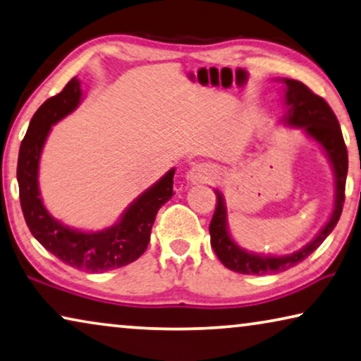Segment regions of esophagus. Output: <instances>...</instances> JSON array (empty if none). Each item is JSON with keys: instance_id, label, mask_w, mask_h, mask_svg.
<instances>
[{"instance_id": "34e87169", "label": "esophagus", "mask_w": 361, "mask_h": 361, "mask_svg": "<svg viewBox=\"0 0 361 361\" xmlns=\"http://www.w3.org/2000/svg\"><path fill=\"white\" fill-rule=\"evenodd\" d=\"M212 176H214V171L211 166L206 164H197L191 166V170L188 171L186 178L190 180L192 185H199V183H209L212 180Z\"/></svg>"}]
</instances>
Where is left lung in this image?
Wrapping results in <instances>:
<instances>
[{
  "label": "left lung",
  "instance_id": "obj_1",
  "mask_svg": "<svg viewBox=\"0 0 361 361\" xmlns=\"http://www.w3.org/2000/svg\"><path fill=\"white\" fill-rule=\"evenodd\" d=\"M282 82L285 84V105H287V113H285L283 121L290 126L303 128L310 137L319 142L331 160L332 169H334V211H332L329 222L324 225V228L305 248L287 256H259L241 250L232 240L227 228V209H225L224 197L215 190L217 206H215V212L212 215L211 225H209L211 246L220 262L225 267H228L230 271L238 274H257V276H262V274L282 272L297 266L298 262L306 259L311 252L318 248L322 241L327 238V235L334 230L338 219H341L343 201H345L348 155L337 116L334 115L329 104L322 97L316 95L313 90L306 87L303 82L295 79H283Z\"/></svg>",
  "mask_w": 361,
  "mask_h": 361
}]
</instances>
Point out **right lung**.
<instances>
[{
    "instance_id": "obj_1",
    "label": "right lung",
    "mask_w": 361,
    "mask_h": 361,
    "mask_svg": "<svg viewBox=\"0 0 361 361\" xmlns=\"http://www.w3.org/2000/svg\"><path fill=\"white\" fill-rule=\"evenodd\" d=\"M80 80L73 78L60 94L42 104L20 142L18 183L20 207L35 240L64 264L85 272H105L136 261L150 241L155 215L173 196L175 169L165 173L129 206L121 220L100 232L64 227L43 206L39 191V162L51 125L69 115L80 102Z\"/></svg>"
}]
</instances>
